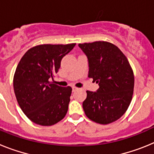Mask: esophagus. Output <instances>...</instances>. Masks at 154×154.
<instances>
[{
    "label": "esophagus",
    "mask_w": 154,
    "mask_h": 154,
    "mask_svg": "<svg viewBox=\"0 0 154 154\" xmlns=\"http://www.w3.org/2000/svg\"><path fill=\"white\" fill-rule=\"evenodd\" d=\"M77 89H78V88H77V87L72 86V91H73V92H75V91L77 90Z\"/></svg>",
    "instance_id": "34e87169"
}]
</instances>
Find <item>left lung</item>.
<instances>
[{
  "instance_id": "1",
  "label": "left lung",
  "mask_w": 154,
  "mask_h": 154,
  "mask_svg": "<svg viewBox=\"0 0 154 154\" xmlns=\"http://www.w3.org/2000/svg\"><path fill=\"white\" fill-rule=\"evenodd\" d=\"M79 46L88 58L89 77L99 85L96 92L86 91L84 112L99 124L115 122L126 112L133 98L134 75L129 61L110 42L99 41Z\"/></svg>"
}]
</instances>
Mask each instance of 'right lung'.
Returning <instances> with one entry per match:
<instances>
[{
  "instance_id": "add662e5",
  "label": "right lung",
  "mask_w": 154,
  "mask_h": 154,
  "mask_svg": "<svg viewBox=\"0 0 154 154\" xmlns=\"http://www.w3.org/2000/svg\"><path fill=\"white\" fill-rule=\"evenodd\" d=\"M75 43L39 45L26 51L14 75L16 99L27 117L36 124L51 126L67 113L72 88L51 82L58 72L61 61Z\"/></svg>"
}]
</instances>
